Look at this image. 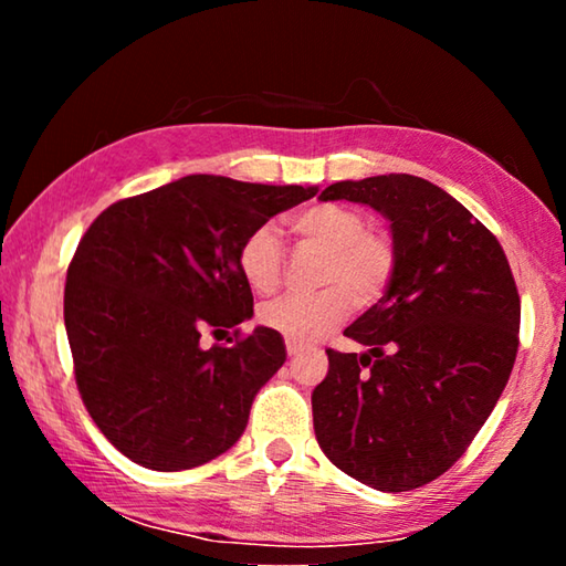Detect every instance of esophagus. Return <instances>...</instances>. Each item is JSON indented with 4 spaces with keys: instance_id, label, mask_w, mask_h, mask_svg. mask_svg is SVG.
I'll return each mask as SVG.
<instances>
[{
    "instance_id": "obj_1",
    "label": "esophagus",
    "mask_w": 566,
    "mask_h": 566,
    "mask_svg": "<svg viewBox=\"0 0 566 566\" xmlns=\"http://www.w3.org/2000/svg\"><path fill=\"white\" fill-rule=\"evenodd\" d=\"M302 352V347L300 344H294V342H286V354H290V357H296V354Z\"/></svg>"
}]
</instances>
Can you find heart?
I'll list each match as a JSON object with an SVG mask.
<instances>
[{"label": "heart", "instance_id": "1", "mask_svg": "<svg viewBox=\"0 0 566 566\" xmlns=\"http://www.w3.org/2000/svg\"><path fill=\"white\" fill-rule=\"evenodd\" d=\"M292 229L306 242L327 249L319 292H292L266 302L260 319L266 329L294 344H312L349 317L352 304L375 302L387 290L397 252L389 234L367 227L359 209L324 202L292 219ZM237 264L254 292H274L282 282L284 249L272 224L252 229L239 244Z\"/></svg>", "mask_w": 566, "mask_h": 566}]
</instances>
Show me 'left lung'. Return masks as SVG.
I'll return each mask as SVG.
<instances>
[{
	"label": "left lung",
	"instance_id": "1",
	"mask_svg": "<svg viewBox=\"0 0 566 566\" xmlns=\"http://www.w3.org/2000/svg\"><path fill=\"white\" fill-rule=\"evenodd\" d=\"M389 219L387 292L344 329L364 354L327 349L314 434L334 467L379 492L434 482L467 452L510 381L520 292L496 237L442 187L411 175L337 181Z\"/></svg>",
	"mask_w": 566,
	"mask_h": 566
}]
</instances>
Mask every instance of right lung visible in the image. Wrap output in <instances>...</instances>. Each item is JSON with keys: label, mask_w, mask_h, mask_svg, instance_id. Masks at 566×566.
<instances>
[{"label": "right lung", "mask_w": 566, "mask_h": 566, "mask_svg": "<svg viewBox=\"0 0 566 566\" xmlns=\"http://www.w3.org/2000/svg\"><path fill=\"white\" fill-rule=\"evenodd\" d=\"M317 187L189 175L119 199L94 219L66 270L64 327L74 379L124 457L181 472L242 437L252 401L286 359L266 327L205 349V329L252 319L239 244ZM212 332V334H214Z\"/></svg>", "instance_id": "right-lung-1"}]
</instances>
